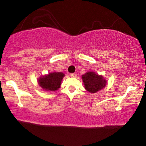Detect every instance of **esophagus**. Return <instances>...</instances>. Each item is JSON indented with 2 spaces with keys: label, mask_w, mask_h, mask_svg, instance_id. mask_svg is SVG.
Segmentation results:
<instances>
[{
  "label": "esophagus",
  "mask_w": 146,
  "mask_h": 146,
  "mask_svg": "<svg viewBox=\"0 0 146 146\" xmlns=\"http://www.w3.org/2000/svg\"><path fill=\"white\" fill-rule=\"evenodd\" d=\"M76 73H72V74H70V76L71 77H73V78H74V77H76Z\"/></svg>",
  "instance_id": "obj_1"
}]
</instances>
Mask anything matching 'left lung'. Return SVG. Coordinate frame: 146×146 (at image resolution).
<instances>
[{"instance_id": "left-lung-1", "label": "left lung", "mask_w": 146, "mask_h": 146, "mask_svg": "<svg viewBox=\"0 0 146 146\" xmlns=\"http://www.w3.org/2000/svg\"><path fill=\"white\" fill-rule=\"evenodd\" d=\"M85 89L90 93H96L106 86V80L102 76L94 72H88L82 76Z\"/></svg>"}]
</instances>
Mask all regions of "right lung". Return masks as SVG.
<instances>
[{
  "mask_svg": "<svg viewBox=\"0 0 146 146\" xmlns=\"http://www.w3.org/2000/svg\"><path fill=\"white\" fill-rule=\"evenodd\" d=\"M64 76V74L62 72L49 73L48 75L40 77L38 82L44 90L54 92L60 88Z\"/></svg>",
  "mask_w": 146,
  "mask_h": 146,
  "instance_id": "add662e5",
  "label": "right lung"
}]
</instances>
